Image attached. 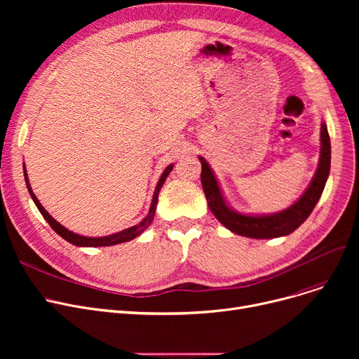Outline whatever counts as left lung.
I'll use <instances>...</instances> for the list:
<instances>
[{
	"label": "left lung",
	"mask_w": 359,
	"mask_h": 359,
	"mask_svg": "<svg viewBox=\"0 0 359 359\" xmlns=\"http://www.w3.org/2000/svg\"><path fill=\"white\" fill-rule=\"evenodd\" d=\"M320 144L322 147H320L317 170L309 187L287 210L275 214H241L233 210L224 198L214 170L203 157L199 156V161L202 164V189L206 201H208L211 212L225 229L238 236L250 238H275L291 234L309 218L320 196H322L329 177L330 137L325 122H322V128H320Z\"/></svg>",
	"instance_id": "obj_1"
}]
</instances>
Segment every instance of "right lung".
<instances>
[{"label":"right lung","instance_id":"add662e5","mask_svg":"<svg viewBox=\"0 0 359 359\" xmlns=\"http://www.w3.org/2000/svg\"><path fill=\"white\" fill-rule=\"evenodd\" d=\"M175 167V164H168L165 168L163 175L160 176V180L156 186V191H154V195H153V201H151V206H149V211L147 214V217L137 225H132V227L126 229V230H122L119 233H115V234H109V236H103V237H87V236H80L77 233H72L69 231L68 229H65L64 225H61L58 221H56L45 208L42 206V203L39 202V199L36 198V195L33 194L32 191V186L29 183V177H27V170L23 164V170H25V180H26V186H27V191L33 199V202L36 203L37 210L41 211V214L43 215V218L48 221V224L52 227V230L60 234L64 240H67L68 243L74 244V246H79V248H103V246H115V244H121V243H125V241H130L134 240L135 237L141 236L149 225L151 222H153L154 219V215H156V208H157V203H158V194L161 191V187L167 179V176L170 175V172H172Z\"/></svg>","mask_w":359,"mask_h":359}]
</instances>
